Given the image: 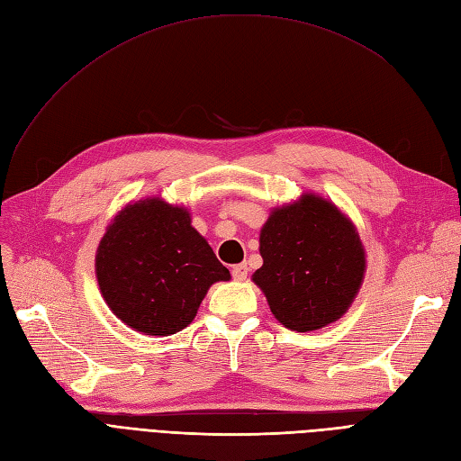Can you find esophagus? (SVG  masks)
<instances>
[{"label":"esophagus","instance_id":"esophagus-1","mask_svg":"<svg viewBox=\"0 0 461 461\" xmlns=\"http://www.w3.org/2000/svg\"><path fill=\"white\" fill-rule=\"evenodd\" d=\"M246 276H248V265L246 263L232 265V278H234V281H246Z\"/></svg>","mask_w":461,"mask_h":461}]
</instances>
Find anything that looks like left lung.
Instances as JSON below:
<instances>
[{"label": "left lung", "instance_id": "8db88e82", "mask_svg": "<svg viewBox=\"0 0 461 461\" xmlns=\"http://www.w3.org/2000/svg\"><path fill=\"white\" fill-rule=\"evenodd\" d=\"M259 254L263 265L252 281L290 330H317L340 319L364 283L366 249L354 222L315 194L273 209Z\"/></svg>", "mask_w": 461, "mask_h": 461}]
</instances>
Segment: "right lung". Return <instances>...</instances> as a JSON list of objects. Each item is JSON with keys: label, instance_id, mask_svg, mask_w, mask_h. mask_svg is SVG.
<instances>
[{"label": "right lung", "instance_id": "1", "mask_svg": "<svg viewBox=\"0 0 461 461\" xmlns=\"http://www.w3.org/2000/svg\"><path fill=\"white\" fill-rule=\"evenodd\" d=\"M95 276L124 325L169 337L192 323L209 286L230 273L192 227L188 209L146 198L111 221L97 246Z\"/></svg>", "mask_w": 461, "mask_h": 461}]
</instances>
